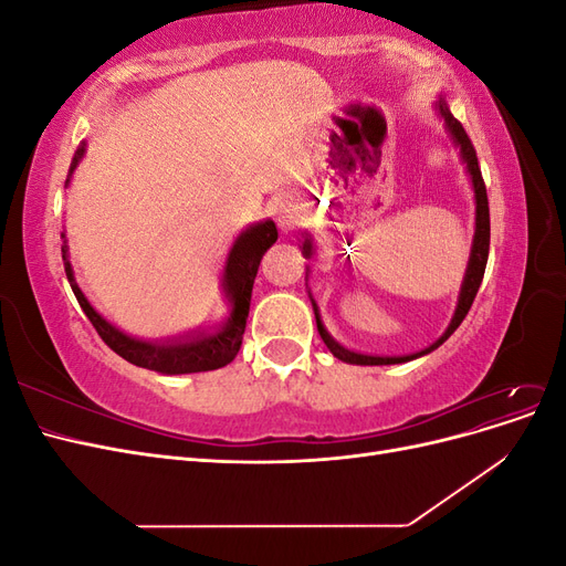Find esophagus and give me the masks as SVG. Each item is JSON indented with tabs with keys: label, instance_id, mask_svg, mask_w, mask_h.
Listing matches in <instances>:
<instances>
[{
	"label": "esophagus",
	"instance_id": "1",
	"mask_svg": "<svg viewBox=\"0 0 566 566\" xmlns=\"http://www.w3.org/2000/svg\"><path fill=\"white\" fill-rule=\"evenodd\" d=\"M276 221H279V227H281L283 233H287V231H293L295 227H300L302 212H300V208H297V202H293L290 198L279 200V202H276Z\"/></svg>",
	"mask_w": 566,
	"mask_h": 566
}]
</instances>
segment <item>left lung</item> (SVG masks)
I'll use <instances>...</instances> for the list:
<instances>
[{"label":"left lung","instance_id":"8db88e82","mask_svg":"<svg viewBox=\"0 0 566 566\" xmlns=\"http://www.w3.org/2000/svg\"><path fill=\"white\" fill-rule=\"evenodd\" d=\"M434 111L443 119V127H447L453 146L460 150V160H462V165H465V169H468L470 181H472V191H474V238H472L470 260H468L465 276H462V285H460V293H458V304H455L453 318L449 323V328L443 331V335L437 342H432L430 347L418 352V354H408V356H368V354H358V352H352L347 347H342L339 342L328 331H325L318 306H316V302H314V297L310 293V300H312V306H314V316H316V328L321 333V339L325 342V347L333 352V356L339 358V361H345V364H354V366H391V364L413 361V358H420L424 354L434 352L437 347H441L443 342H447L455 333V328L462 323V318L468 316L470 306H472V302L476 297V290H479V285H482L486 260H489V238H491L489 198H486V186H484V179H482V169H479V160H476V153H474V146L470 142V136L465 134V129H462V125L453 117V113L449 111V104L441 96L437 98ZM300 250H302V254L306 256V260H312L314 238L310 233L302 235ZM306 271H310V266H306Z\"/></svg>","mask_w":566,"mask_h":566}]
</instances>
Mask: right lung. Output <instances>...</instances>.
<instances>
[{
    "label": "right lung",
    "mask_w": 566,
    "mask_h": 566,
    "mask_svg": "<svg viewBox=\"0 0 566 566\" xmlns=\"http://www.w3.org/2000/svg\"><path fill=\"white\" fill-rule=\"evenodd\" d=\"M84 158V144L75 150V158L71 163V172H67L65 184H71V177L80 160ZM65 238V233H61ZM279 231L271 219L256 221V224L248 227L241 235L235 238V243L229 250L227 264H224V276H221V290H224V300L229 304V316L224 323H219L217 328L191 333L186 337L177 339H139L123 333L111 321L101 316L90 300L84 297L80 290L73 264L67 260V241H63V266L67 283H71L73 293L82 306V312L87 314L96 333L106 345L125 358V361L156 370L163 375H186V373H205V370H217L231 364L238 349L243 345V333H245V321L250 312V297H252V285L256 269L264 252L276 243Z\"/></svg>",
    "instance_id": "1"
}]
</instances>
